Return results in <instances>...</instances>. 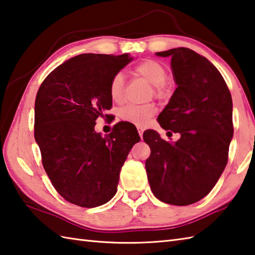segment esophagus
<instances>
[{
  "label": "esophagus",
  "instance_id": "34e87169",
  "mask_svg": "<svg viewBox=\"0 0 255 255\" xmlns=\"http://www.w3.org/2000/svg\"><path fill=\"white\" fill-rule=\"evenodd\" d=\"M136 128H137V132H138V134H139V136L142 137L143 132H144V128H142V127H136Z\"/></svg>",
  "mask_w": 255,
  "mask_h": 255
}]
</instances>
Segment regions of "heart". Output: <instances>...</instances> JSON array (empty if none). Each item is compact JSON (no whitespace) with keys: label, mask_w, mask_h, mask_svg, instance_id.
I'll return each instance as SVG.
<instances>
[{"label":"heart","mask_w":255,"mask_h":255,"mask_svg":"<svg viewBox=\"0 0 255 255\" xmlns=\"http://www.w3.org/2000/svg\"><path fill=\"white\" fill-rule=\"evenodd\" d=\"M133 71L134 74L144 78L152 85L150 95L158 100H163L169 96L170 87L166 82L168 78V71L162 62L154 59H146L135 66ZM109 95L113 102H123L124 96H126V79L121 72H118L112 77L109 85ZM155 113H156V107L153 103H147V105L141 106L128 105L121 109L119 116L124 122L132 123L137 127H145Z\"/></svg>","instance_id":"obj_1"}]
</instances>
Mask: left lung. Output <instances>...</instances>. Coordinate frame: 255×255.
Listing matches in <instances>:
<instances>
[{"instance_id":"left-lung-1","label":"left lung","mask_w":255,"mask_h":255,"mask_svg":"<svg viewBox=\"0 0 255 255\" xmlns=\"http://www.w3.org/2000/svg\"><path fill=\"white\" fill-rule=\"evenodd\" d=\"M171 57L177 88L157 118L168 143L144 132L150 155L145 163L152 193L174 206L195 204L210 193L225 170L233 136L232 98L225 79L206 57L185 47L156 54Z\"/></svg>"}]
</instances>
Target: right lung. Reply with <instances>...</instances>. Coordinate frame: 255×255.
<instances>
[{"mask_svg":"<svg viewBox=\"0 0 255 255\" xmlns=\"http://www.w3.org/2000/svg\"><path fill=\"white\" fill-rule=\"evenodd\" d=\"M133 57L82 54L57 67L41 82L35 100L34 135L46 174L70 204L101 206L116 195L120 170L139 139L119 122L106 137L96 120L112 107L109 85Z\"/></svg>","mask_w":255,"mask_h":255,"instance_id":"1","label":"right lung"}]
</instances>
